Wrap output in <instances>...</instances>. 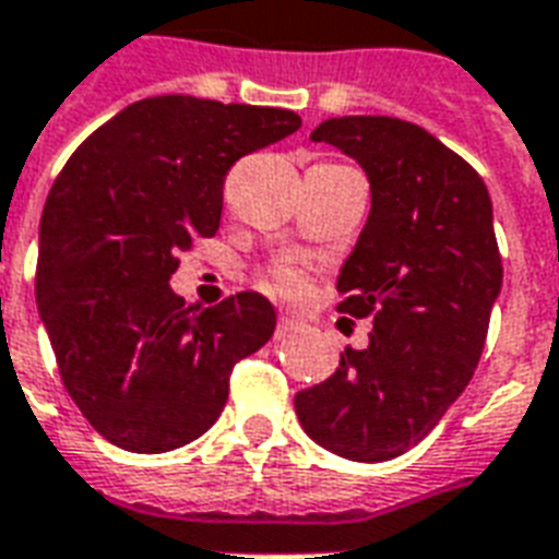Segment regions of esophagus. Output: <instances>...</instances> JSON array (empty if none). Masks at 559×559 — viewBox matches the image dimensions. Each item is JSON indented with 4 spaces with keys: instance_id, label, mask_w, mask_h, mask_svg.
Returning <instances> with one entry per match:
<instances>
[{
    "instance_id": "1",
    "label": "esophagus",
    "mask_w": 559,
    "mask_h": 559,
    "mask_svg": "<svg viewBox=\"0 0 559 559\" xmlns=\"http://www.w3.org/2000/svg\"><path fill=\"white\" fill-rule=\"evenodd\" d=\"M296 329H301L299 320H293V317H281L278 329H275V337H287V334H293Z\"/></svg>"
}]
</instances>
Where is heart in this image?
<instances>
[{
  "label": "heart",
  "mask_w": 559,
  "mask_h": 559,
  "mask_svg": "<svg viewBox=\"0 0 559 559\" xmlns=\"http://www.w3.org/2000/svg\"><path fill=\"white\" fill-rule=\"evenodd\" d=\"M308 269L299 263H278L269 269L266 290L278 299H301L308 293Z\"/></svg>",
  "instance_id": "1"
}]
</instances>
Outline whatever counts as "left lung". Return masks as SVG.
Segmentation results:
<instances>
[{
	"mask_svg": "<svg viewBox=\"0 0 559 559\" xmlns=\"http://www.w3.org/2000/svg\"><path fill=\"white\" fill-rule=\"evenodd\" d=\"M361 165L370 216L337 275V311L370 317L325 382L296 394L301 429L337 456L388 462L432 432L477 370L503 284L491 198L459 153L417 123L329 118L311 132Z\"/></svg>",
	"mask_w": 559,
	"mask_h": 559,
	"instance_id": "left-lung-1",
	"label": "left lung"
}]
</instances>
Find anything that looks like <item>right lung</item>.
I'll use <instances>...</instances> for the list:
<instances>
[{"label": "right lung", "mask_w": 559, "mask_h": 559, "mask_svg": "<svg viewBox=\"0 0 559 559\" xmlns=\"http://www.w3.org/2000/svg\"><path fill=\"white\" fill-rule=\"evenodd\" d=\"M299 127L290 109L147 97L91 132L56 177L37 313L68 394L115 448L165 453L204 436L234 364L275 332L260 293L195 311L168 281L177 254L218 230L230 165Z\"/></svg>", "instance_id": "add662e5"}]
</instances>
